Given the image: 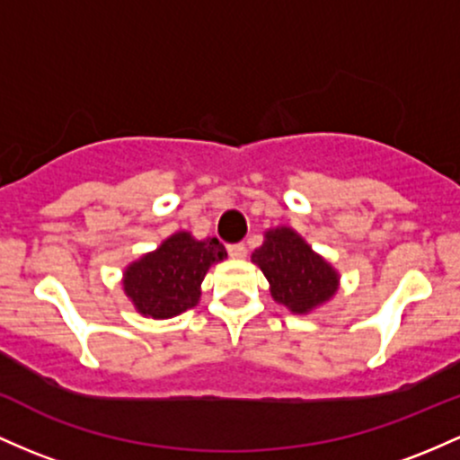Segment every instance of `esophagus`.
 I'll return each instance as SVG.
<instances>
[{"label":"esophagus","instance_id":"34e87169","mask_svg":"<svg viewBox=\"0 0 460 460\" xmlns=\"http://www.w3.org/2000/svg\"><path fill=\"white\" fill-rule=\"evenodd\" d=\"M226 251H229V255L234 257V260H242V257H246V244H244V242H238V244H229V246H226Z\"/></svg>","mask_w":460,"mask_h":460}]
</instances>
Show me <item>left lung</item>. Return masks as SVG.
Here are the masks:
<instances>
[{
    "instance_id": "left-lung-1",
    "label": "left lung",
    "mask_w": 460,
    "mask_h": 460,
    "mask_svg": "<svg viewBox=\"0 0 460 460\" xmlns=\"http://www.w3.org/2000/svg\"><path fill=\"white\" fill-rule=\"evenodd\" d=\"M253 261L270 281L272 299L295 314L325 304L336 292V270L288 226L266 234Z\"/></svg>"
}]
</instances>
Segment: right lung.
<instances>
[{
    "mask_svg": "<svg viewBox=\"0 0 460 460\" xmlns=\"http://www.w3.org/2000/svg\"><path fill=\"white\" fill-rule=\"evenodd\" d=\"M226 257L216 238L194 240L181 231L124 272V290L141 314L170 319L199 304L200 281Z\"/></svg>",
    "mask_w": 460,
    "mask_h": 460,
    "instance_id": "add662e5",
    "label": "right lung"
}]
</instances>
